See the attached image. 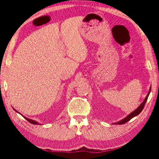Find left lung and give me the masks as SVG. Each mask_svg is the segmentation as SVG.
<instances>
[{
	"mask_svg": "<svg viewBox=\"0 0 159 159\" xmlns=\"http://www.w3.org/2000/svg\"><path fill=\"white\" fill-rule=\"evenodd\" d=\"M151 88H150L148 94L147 95L146 98H145V99L144 100V101H143V103H141V105L139 106V107L137 108L135 111H134L132 112V113H131V114H130L129 115H128V116L126 117V118H125L124 119H122V120H121V121H119V122H118L119 125H123V124L127 123L128 121H129L130 119H132V118H133V117H134L135 116H138V115L140 114L141 111H142L143 109V108H144V106L145 105V103H146V101H147V100H148V95L150 94V92H151Z\"/></svg>",
	"mask_w": 159,
	"mask_h": 159,
	"instance_id": "left-lung-1",
	"label": "left lung"
}]
</instances>
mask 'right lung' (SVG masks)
<instances>
[{
  "label": "right lung",
  "instance_id": "add662e5",
  "mask_svg": "<svg viewBox=\"0 0 159 159\" xmlns=\"http://www.w3.org/2000/svg\"><path fill=\"white\" fill-rule=\"evenodd\" d=\"M25 119H27V120L29 121V122H30L31 124H33V125H38V122H37V121H33V120H32V119H27V118H26L25 117Z\"/></svg>",
  "mask_w": 159,
  "mask_h": 159
}]
</instances>
